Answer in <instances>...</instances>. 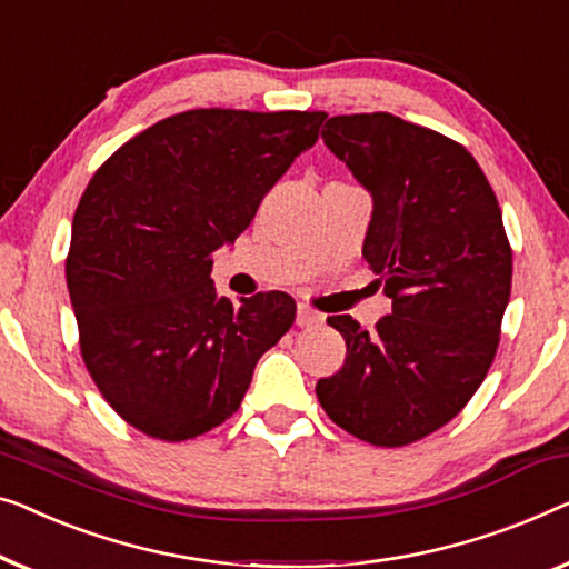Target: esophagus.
Here are the masks:
<instances>
[{
    "instance_id": "34e87169",
    "label": "esophagus",
    "mask_w": 569,
    "mask_h": 569,
    "mask_svg": "<svg viewBox=\"0 0 569 569\" xmlns=\"http://www.w3.org/2000/svg\"><path fill=\"white\" fill-rule=\"evenodd\" d=\"M320 320H323V316H320V312L308 308V305H300V308H298V318H295V323H298L300 328H308V326H318Z\"/></svg>"
}]
</instances>
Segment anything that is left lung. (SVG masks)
<instances>
[{
    "mask_svg": "<svg viewBox=\"0 0 569 569\" xmlns=\"http://www.w3.org/2000/svg\"><path fill=\"white\" fill-rule=\"evenodd\" d=\"M320 136L372 194L361 253L392 310L372 333L328 318L346 359L316 392L343 431L406 447L449 423L496 357L513 277L503 216L472 153L447 136L390 112L339 114Z\"/></svg>",
    "mask_w": 569,
    "mask_h": 569,
    "instance_id": "obj_1",
    "label": "left lung"
}]
</instances>
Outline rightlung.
I'll use <instances>...</instances> for the list:
<instances>
[{
    "instance_id": "right-lung-1",
    "label": "right lung",
    "mask_w": 569,
    "mask_h": 569,
    "mask_svg": "<svg viewBox=\"0 0 569 569\" xmlns=\"http://www.w3.org/2000/svg\"><path fill=\"white\" fill-rule=\"evenodd\" d=\"M326 112L189 110L107 159L81 194L66 259L81 357L122 421L194 439L230 418L253 367L290 331L295 300L233 302L212 253L233 243Z\"/></svg>"
}]
</instances>
